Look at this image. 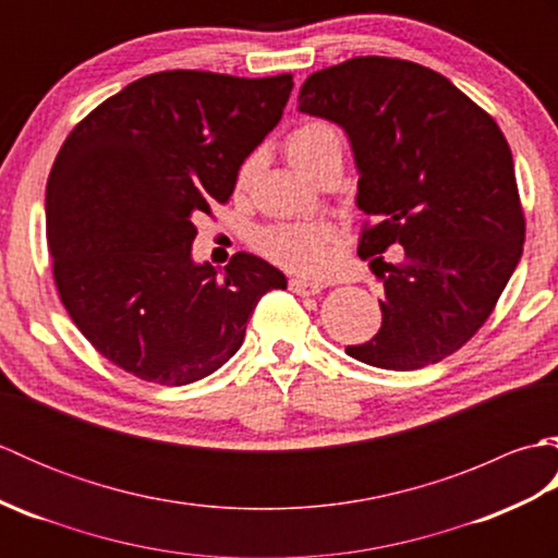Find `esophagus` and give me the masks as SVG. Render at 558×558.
<instances>
[{"label": "esophagus", "mask_w": 558, "mask_h": 558, "mask_svg": "<svg viewBox=\"0 0 558 558\" xmlns=\"http://www.w3.org/2000/svg\"><path fill=\"white\" fill-rule=\"evenodd\" d=\"M290 290L298 294H318L324 290V282L310 278H290Z\"/></svg>", "instance_id": "esophagus-1"}]
</instances>
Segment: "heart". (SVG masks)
Instances as JSON below:
<instances>
[{
	"mask_svg": "<svg viewBox=\"0 0 558 558\" xmlns=\"http://www.w3.org/2000/svg\"><path fill=\"white\" fill-rule=\"evenodd\" d=\"M342 150H345V138L333 122L326 120H306L294 126L286 138V156L302 174L316 180L330 165L342 168ZM258 158L252 156L242 162L236 172V189H246L252 184ZM336 240L333 225L324 220L312 222H282L270 225L256 234V246L260 254L276 260V264L316 272L328 264V248Z\"/></svg>",
	"mask_w": 558,
	"mask_h": 558,
	"instance_id": "heart-1",
	"label": "heart"
}]
</instances>
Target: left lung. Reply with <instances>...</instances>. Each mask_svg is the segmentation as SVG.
Instances as JSON below:
<instances>
[{"label":"left lung","mask_w":558,"mask_h":558,"mask_svg":"<svg viewBox=\"0 0 558 558\" xmlns=\"http://www.w3.org/2000/svg\"><path fill=\"white\" fill-rule=\"evenodd\" d=\"M300 112L345 129L360 170L357 254L384 282L381 328L350 357L410 372L477 333L523 254L513 156L492 114L434 69L354 57L316 71ZM403 246L386 265L388 245Z\"/></svg>","instance_id":"1"}]
</instances>
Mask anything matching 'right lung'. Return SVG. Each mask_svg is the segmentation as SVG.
Segmentation results:
<instances>
[{
    "mask_svg": "<svg viewBox=\"0 0 558 558\" xmlns=\"http://www.w3.org/2000/svg\"><path fill=\"white\" fill-rule=\"evenodd\" d=\"M292 74L158 71L74 126L47 177L54 286L86 340L141 381L186 386L240 350L246 322L288 280L236 252L194 264V220L228 204L236 172L280 122Z\"/></svg>",
    "mask_w": 558,
    "mask_h": 558,
    "instance_id": "add662e5",
    "label": "right lung"
}]
</instances>
